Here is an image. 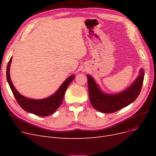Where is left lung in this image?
Here are the masks:
<instances>
[{
    "instance_id": "obj_1",
    "label": "left lung",
    "mask_w": 156,
    "mask_h": 156,
    "mask_svg": "<svg viewBox=\"0 0 156 156\" xmlns=\"http://www.w3.org/2000/svg\"><path fill=\"white\" fill-rule=\"evenodd\" d=\"M144 71L140 68L139 75L133 83L125 90L115 94L104 92L94 78L87 75L90 101L98 111L112 113L126 107L133 102L140 94L144 78Z\"/></svg>"
}]
</instances>
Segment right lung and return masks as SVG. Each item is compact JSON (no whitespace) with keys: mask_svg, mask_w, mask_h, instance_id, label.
<instances>
[{"mask_svg":"<svg viewBox=\"0 0 156 156\" xmlns=\"http://www.w3.org/2000/svg\"><path fill=\"white\" fill-rule=\"evenodd\" d=\"M11 61L12 57H11L7 66V80L12 94L15 97V99L21 106V108L27 112L39 116H48L53 114L61 105L63 101L65 92L75 78V75H73L69 76L53 95L42 99H30V98H27L20 94L12 83L10 77V66Z\"/></svg>","mask_w":156,"mask_h":156,"instance_id":"right-lung-1","label":"right lung"}]
</instances>
